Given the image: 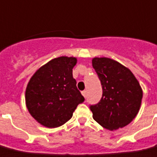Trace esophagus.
Segmentation results:
<instances>
[{"label":"esophagus","instance_id":"esophagus-1","mask_svg":"<svg viewBox=\"0 0 157 157\" xmlns=\"http://www.w3.org/2000/svg\"><path fill=\"white\" fill-rule=\"evenodd\" d=\"M82 96L84 98H86V90H84V91H82Z\"/></svg>","mask_w":157,"mask_h":157}]
</instances>
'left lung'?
<instances>
[{
    "label": "left lung",
    "mask_w": 157,
    "mask_h": 157,
    "mask_svg": "<svg viewBox=\"0 0 157 157\" xmlns=\"http://www.w3.org/2000/svg\"><path fill=\"white\" fill-rule=\"evenodd\" d=\"M92 64L103 88L100 102L90 107L94 119L110 131L124 128L140 111L143 98L140 82L128 68L112 59L95 57Z\"/></svg>",
    "instance_id": "1"
}]
</instances>
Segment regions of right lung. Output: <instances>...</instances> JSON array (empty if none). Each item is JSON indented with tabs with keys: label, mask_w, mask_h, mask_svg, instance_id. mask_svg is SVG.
Instances as JSON below:
<instances>
[{
	"label": "right lung",
	"mask_w": 157,
	"mask_h": 157,
	"mask_svg": "<svg viewBox=\"0 0 157 157\" xmlns=\"http://www.w3.org/2000/svg\"><path fill=\"white\" fill-rule=\"evenodd\" d=\"M76 63L75 57L52 59L29 79L25 105L31 117L46 128H59L67 122L77 105L84 101L72 74Z\"/></svg>",
	"instance_id": "1"
}]
</instances>
